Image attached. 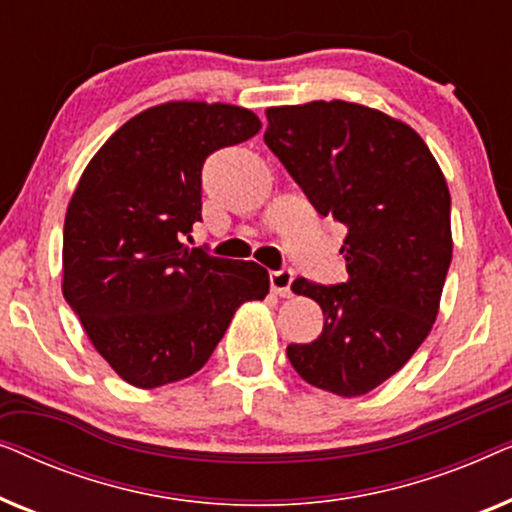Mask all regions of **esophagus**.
<instances>
[{"instance_id":"34e87169","label":"esophagus","mask_w":512,"mask_h":512,"mask_svg":"<svg viewBox=\"0 0 512 512\" xmlns=\"http://www.w3.org/2000/svg\"><path fill=\"white\" fill-rule=\"evenodd\" d=\"M291 284H293V270L284 268V270H275L270 272V289L277 296L289 298L291 296Z\"/></svg>"}]
</instances>
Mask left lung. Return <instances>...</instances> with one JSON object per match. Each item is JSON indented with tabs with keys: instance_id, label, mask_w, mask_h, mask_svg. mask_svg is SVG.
Returning a JSON list of instances; mask_svg holds the SVG:
<instances>
[{
	"instance_id": "left-lung-1",
	"label": "left lung",
	"mask_w": 512,
	"mask_h": 512,
	"mask_svg": "<svg viewBox=\"0 0 512 512\" xmlns=\"http://www.w3.org/2000/svg\"><path fill=\"white\" fill-rule=\"evenodd\" d=\"M265 144L321 216L345 223L347 282L298 277L317 300L324 331L289 345L312 387L352 398L398 373L438 317L452 261L450 191L408 123L345 100L270 107Z\"/></svg>"
}]
</instances>
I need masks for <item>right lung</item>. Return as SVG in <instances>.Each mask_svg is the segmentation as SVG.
Instances as JSON below:
<instances>
[{"label": "right lung", "instance_id": "right-lung-1", "mask_svg": "<svg viewBox=\"0 0 512 512\" xmlns=\"http://www.w3.org/2000/svg\"><path fill=\"white\" fill-rule=\"evenodd\" d=\"M261 130L235 104L165 102L123 123L95 153L69 200L62 293L116 375L156 389L205 366L268 270L184 244L202 221L209 153Z\"/></svg>", "mask_w": 512, "mask_h": 512}]
</instances>
